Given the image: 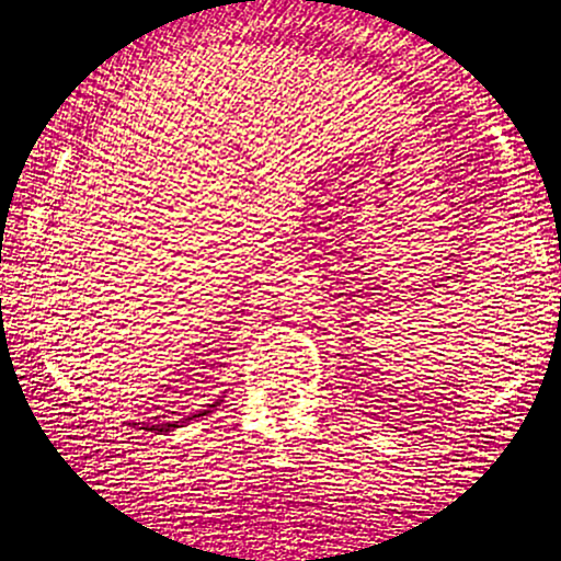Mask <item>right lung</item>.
<instances>
[{"label": "right lung", "mask_w": 561, "mask_h": 561, "mask_svg": "<svg viewBox=\"0 0 561 561\" xmlns=\"http://www.w3.org/2000/svg\"><path fill=\"white\" fill-rule=\"evenodd\" d=\"M211 407H217V403H211ZM204 414H209V409H204V411H198V414H194V416H204ZM194 416H188V420H194ZM137 424V422H134ZM179 427V424H141L139 430H147V432H170V430H175Z\"/></svg>", "instance_id": "add662e5"}]
</instances>
